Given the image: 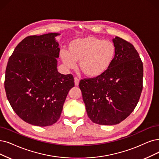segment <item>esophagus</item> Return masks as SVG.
Returning <instances> with one entry per match:
<instances>
[{
    "label": "esophagus",
    "mask_w": 159,
    "mask_h": 159,
    "mask_svg": "<svg viewBox=\"0 0 159 159\" xmlns=\"http://www.w3.org/2000/svg\"><path fill=\"white\" fill-rule=\"evenodd\" d=\"M74 83H75V86H78L79 85L80 80H79V79L78 78H74Z\"/></svg>",
    "instance_id": "esophagus-1"
}]
</instances>
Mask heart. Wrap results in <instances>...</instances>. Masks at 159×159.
I'll list each match as a JSON object with an SVG mask.
<instances>
[{"mask_svg": "<svg viewBox=\"0 0 159 159\" xmlns=\"http://www.w3.org/2000/svg\"><path fill=\"white\" fill-rule=\"evenodd\" d=\"M68 51L61 49L60 56L68 68H80L89 78H97L111 66L116 55V47L111 41L104 40L93 36L78 38L68 45Z\"/></svg>", "mask_w": 159, "mask_h": 159, "instance_id": "obj_1", "label": "heart"}]
</instances>
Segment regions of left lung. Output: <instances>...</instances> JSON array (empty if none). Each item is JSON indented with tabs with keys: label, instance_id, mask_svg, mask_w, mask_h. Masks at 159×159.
<instances>
[{
	"label": "left lung",
	"instance_id": "1",
	"mask_svg": "<svg viewBox=\"0 0 159 159\" xmlns=\"http://www.w3.org/2000/svg\"><path fill=\"white\" fill-rule=\"evenodd\" d=\"M112 41L116 55L111 66L79 84L87 116L98 125L123 121L134 111L143 88V63L134 46L117 36Z\"/></svg>",
	"mask_w": 159,
	"mask_h": 159
}]
</instances>
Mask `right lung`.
<instances>
[{
  "label": "right lung",
  "instance_id": "1",
  "mask_svg": "<svg viewBox=\"0 0 159 159\" xmlns=\"http://www.w3.org/2000/svg\"><path fill=\"white\" fill-rule=\"evenodd\" d=\"M52 33L30 36L15 48L5 73L6 97L17 115L30 125L47 126L59 119L69 91L72 74L57 70L59 43Z\"/></svg>",
  "mask_w": 159,
  "mask_h": 159
}]
</instances>
